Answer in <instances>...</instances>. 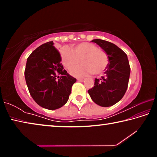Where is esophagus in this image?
<instances>
[{"label":"esophagus","mask_w":157,"mask_h":157,"mask_svg":"<svg viewBox=\"0 0 157 157\" xmlns=\"http://www.w3.org/2000/svg\"><path fill=\"white\" fill-rule=\"evenodd\" d=\"M78 80L79 82H83L84 80V78H78Z\"/></svg>","instance_id":"obj_1"}]
</instances>
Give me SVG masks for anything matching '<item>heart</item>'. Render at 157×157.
Instances as JSON below:
<instances>
[{
    "instance_id": "obj_1",
    "label": "heart",
    "mask_w": 157,
    "mask_h": 157,
    "mask_svg": "<svg viewBox=\"0 0 157 157\" xmlns=\"http://www.w3.org/2000/svg\"><path fill=\"white\" fill-rule=\"evenodd\" d=\"M60 55L63 65L69 71L76 68L81 60L84 65L72 72L76 75L91 73L98 75L107 68L109 63L108 55L106 52L89 42L77 44L71 49L68 47L63 48L60 51Z\"/></svg>"
}]
</instances>
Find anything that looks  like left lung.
Masks as SVG:
<instances>
[{
	"mask_svg": "<svg viewBox=\"0 0 157 157\" xmlns=\"http://www.w3.org/2000/svg\"><path fill=\"white\" fill-rule=\"evenodd\" d=\"M108 55L109 63L105 75L95 79L94 86L88 93L92 100L101 107H107L119 102L127 89L130 75V66L123 50L115 44L102 39H94Z\"/></svg>",
	"mask_w": 157,
	"mask_h": 157,
	"instance_id": "8db88e82",
	"label": "left lung"
}]
</instances>
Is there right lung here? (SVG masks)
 <instances>
[{
  "instance_id": "1",
  "label": "right lung",
  "mask_w": 157,
  "mask_h": 157,
  "mask_svg": "<svg viewBox=\"0 0 157 157\" xmlns=\"http://www.w3.org/2000/svg\"><path fill=\"white\" fill-rule=\"evenodd\" d=\"M49 41L36 48L28 57L25 78L29 92L39 106L50 110L64 105L76 79L61 63L59 52Z\"/></svg>"
}]
</instances>
